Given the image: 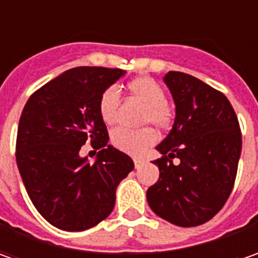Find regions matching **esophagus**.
Masks as SVG:
<instances>
[{"label": "esophagus", "instance_id": "esophagus-1", "mask_svg": "<svg viewBox=\"0 0 258 258\" xmlns=\"http://www.w3.org/2000/svg\"><path fill=\"white\" fill-rule=\"evenodd\" d=\"M134 164H135V168L138 169V168H141V166L145 164V161L142 159V158H134Z\"/></svg>", "mask_w": 258, "mask_h": 258}]
</instances>
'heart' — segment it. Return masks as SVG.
<instances>
[{
	"instance_id": "b5f03b06",
	"label": "heart",
	"mask_w": 258,
	"mask_h": 258,
	"mask_svg": "<svg viewBox=\"0 0 258 258\" xmlns=\"http://www.w3.org/2000/svg\"><path fill=\"white\" fill-rule=\"evenodd\" d=\"M127 90L145 104L141 123L154 124L158 129H168L172 123V110L166 104V94L158 82L151 77H136L129 82ZM119 94L114 87H107L99 99V113L104 123L112 124L116 119ZM110 141L114 148L129 155H142L156 142V132L146 126L142 129L117 127L112 132Z\"/></svg>"
}]
</instances>
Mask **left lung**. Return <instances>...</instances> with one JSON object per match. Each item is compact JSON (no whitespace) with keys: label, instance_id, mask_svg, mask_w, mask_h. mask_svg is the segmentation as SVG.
<instances>
[{"label":"left lung","instance_id":"left-lung-1","mask_svg":"<svg viewBox=\"0 0 258 258\" xmlns=\"http://www.w3.org/2000/svg\"><path fill=\"white\" fill-rule=\"evenodd\" d=\"M164 82L172 94L175 120L156 146L162 154L154 161L159 179L146 198L158 217L179 227H197L210 221L233 191L241 131L221 92L181 72H168ZM173 157L180 159L178 164Z\"/></svg>","mask_w":258,"mask_h":258}]
</instances>
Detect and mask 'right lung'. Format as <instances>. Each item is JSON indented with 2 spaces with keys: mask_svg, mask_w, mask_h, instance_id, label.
<instances>
[{
  "mask_svg": "<svg viewBox=\"0 0 258 258\" xmlns=\"http://www.w3.org/2000/svg\"><path fill=\"white\" fill-rule=\"evenodd\" d=\"M126 72L76 67L53 79L25 103L17 134V166L37 211L64 231H83L112 213L116 188L134 161L107 144L99 99ZM86 142L99 152L80 156Z\"/></svg>",
  "mask_w": 258,
  "mask_h": 258,
  "instance_id": "obj_1",
  "label": "right lung"
}]
</instances>
